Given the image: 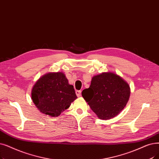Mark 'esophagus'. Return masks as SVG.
<instances>
[{
	"label": "esophagus",
	"instance_id": "34e87169",
	"mask_svg": "<svg viewBox=\"0 0 159 159\" xmlns=\"http://www.w3.org/2000/svg\"><path fill=\"white\" fill-rule=\"evenodd\" d=\"M75 93H76V95H77V97H80L81 95V91L80 90H76Z\"/></svg>",
	"mask_w": 159,
	"mask_h": 159
}]
</instances>
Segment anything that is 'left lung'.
<instances>
[{"label": "left lung", "mask_w": 159, "mask_h": 159, "mask_svg": "<svg viewBox=\"0 0 159 159\" xmlns=\"http://www.w3.org/2000/svg\"><path fill=\"white\" fill-rule=\"evenodd\" d=\"M130 87L119 75L111 72L93 77L89 88L82 95L101 120H110L125 108L130 97Z\"/></svg>", "instance_id": "1"}]
</instances>
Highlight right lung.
<instances>
[{
    "label": "right lung",
    "instance_id": "add662e5",
    "mask_svg": "<svg viewBox=\"0 0 159 159\" xmlns=\"http://www.w3.org/2000/svg\"><path fill=\"white\" fill-rule=\"evenodd\" d=\"M32 99L41 112L58 117L77 98L73 86L62 72L49 73L39 78L32 89Z\"/></svg>",
    "mask_w": 159,
    "mask_h": 159
}]
</instances>
